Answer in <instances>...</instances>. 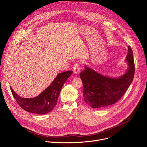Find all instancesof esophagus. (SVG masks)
<instances>
[{
	"mask_svg": "<svg viewBox=\"0 0 147 147\" xmlns=\"http://www.w3.org/2000/svg\"><path fill=\"white\" fill-rule=\"evenodd\" d=\"M73 71L76 74H78L80 72V68L79 66V65L78 63H76L73 67Z\"/></svg>",
	"mask_w": 147,
	"mask_h": 147,
	"instance_id": "obj_1",
	"label": "esophagus"
}]
</instances>
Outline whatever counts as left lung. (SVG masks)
I'll return each instance as SVG.
<instances>
[{"label":"left lung","instance_id":"obj_1","mask_svg":"<svg viewBox=\"0 0 147 147\" xmlns=\"http://www.w3.org/2000/svg\"><path fill=\"white\" fill-rule=\"evenodd\" d=\"M125 61L128 68L123 75L113 77L103 76L85 66L80 73L83 84V96L86 103L92 108L102 109L117 102L127 91L134 76L133 51L130 46Z\"/></svg>","mask_w":147,"mask_h":147}]
</instances>
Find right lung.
<instances>
[{"label":"right lung","instance_id":"1","mask_svg":"<svg viewBox=\"0 0 147 147\" xmlns=\"http://www.w3.org/2000/svg\"><path fill=\"white\" fill-rule=\"evenodd\" d=\"M72 73L73 71H67L58 74L49 86L34 98L21 97L11 86L10 90L17 103L24 111L31 113L45 115L52 111L56 105L61 89Z\"/></svg>","mask_w":147,"mask_h":147}]
</instances>
